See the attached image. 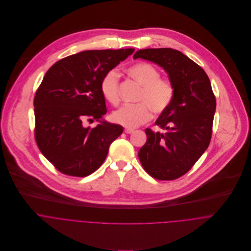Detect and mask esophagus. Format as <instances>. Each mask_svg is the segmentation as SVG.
<instances>
[{
  "label": "esophagus",
  "mask_w": 251,
  "mask_h": 251,
  "mask_svg": "<svg viewBox=\"0 0 251 251\" xmlns=\"http://www.w3.org/2000/svg\"><path fill=\"white\" fill-rule=\"evenodd\" d=\"M125 133H126V134H130V133H132L133 131H134V129H132V128H125Z\"/></svg>",
  "instance_id": "obj_1"
}]
</instances>
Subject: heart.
Wrapping results in <instances>:
<instances>
[{
  "mask_svg": "<svg viewBox=\"0 0 251 251\" xmlns=\"http://www.w3.org/2000/svg\"><path fill=\"white\" fill-rule=\"evenodd\" d=\"M128 74L143 86L137 104H126L115 111L112 119L116 124L126 127H136L147 123L151 112L155 115L165 113L171 106L176 88L173 81L161 77L159 70L150 63H136L127 69ZM100 91L104 99L114 106L120 102V74L117 70L108 71L101 78Z\"/></svg>",
  "mask_w": 251,
  "mask_h": 251,
  "instance_id": "1",
  "label": "heart"
}]
</instances>
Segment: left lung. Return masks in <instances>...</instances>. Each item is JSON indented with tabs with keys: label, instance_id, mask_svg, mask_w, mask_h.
<instances>
[{
	"label": "left lung",
	"instance_id": "1",
	"mask_svg": "<svg viewBox=\"0 0 251 251\" xmlns=\"http://www.w3.org/2000/svg\"><path fill=\"white\" fill-rule=\"evenodd\" d=\"M133 58L157 64L175 85L171 106L155 122L164 132L146 128L147 141L138 156L152 178L178 179L192 168L211 142L216 101L210 79L200 66L172 48L138 50Z\"/></svg>",
	"mask_w": 251,
	"mask_h": 251
}]
</instances>
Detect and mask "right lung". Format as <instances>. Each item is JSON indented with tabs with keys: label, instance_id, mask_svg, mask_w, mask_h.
Listing matches in <instances>:
<instances>
[{
	"label": "right lung",
	"instance_id": "obj_1",
	"mask_svg": "<svg viewBox=\"0 0 251 251\" xmlns=\"http://www.w3.org/2000/svg\"><path fill=\"white\" fill-rule=\"evenodd\" d=\"M134 52L88 50L55 63L36 90L35 138L42 154L65 175L86 177L98 170L123 126L103 120L102 76ZM101 124L91 129L86 121Z\"/></svg>",
	"mask_w": 251,
	"mask_h": 251
}]
</instances>
